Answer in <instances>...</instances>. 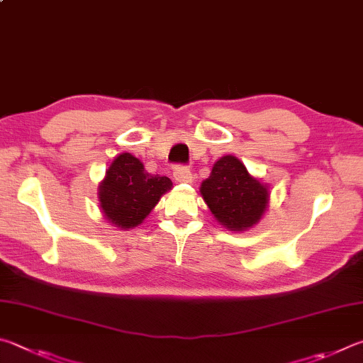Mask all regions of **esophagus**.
I'll return each instance as SVG.
<instances>
[{
    "label": "esophagus",
    "instance_id": "esophagus-1",
    "mask_svg": "<svg viewBox=\"0 0 363 363\" xmlns=\"http://www.w3.org/2000/svg\"><path fill=\"white\" fill-rule=\"evenodd\" d=\"M174 177L178 183H191L193 182V175L189 172L188 167L185 165H177L174 169Z\"/></svg>",
    "mask_w": 363,
    "mask_h": 363
}]
</instances>
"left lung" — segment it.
<instances>
[{"label":"left lung","mask_w":363,"mask_h":363,"mask_svg":"<svg viewBox=\"0 0 363 363\" xmlns=\"http://www.w3.org/2000/svg\"><path fill=\"white\" fill-rule=\"evenodd\" d=\"M201 194L220 225L245 231L262 220L269 204L268 186L253 178L234 156L213 164L212 174L201 185Z\"/></svg>","instance_id":"1"}]
</instances>
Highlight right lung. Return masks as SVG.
<instances>
[{"label":"right lung","mask_w":363,"mask_h":363,"mask_svg":"<svg viewBox=\"0 0 363 363\" xmlns=\"http://www.w3.org/2000/svg\"><path fill=\"white\" fill-rule=\"evenodd\" d=\"M170 188V178L150 175L140 159L123 152L111 162L99 185L100 208L110 223L129 230L148 217Z\"/></svg>","instance_id":"obj_1"}]
</instances>
